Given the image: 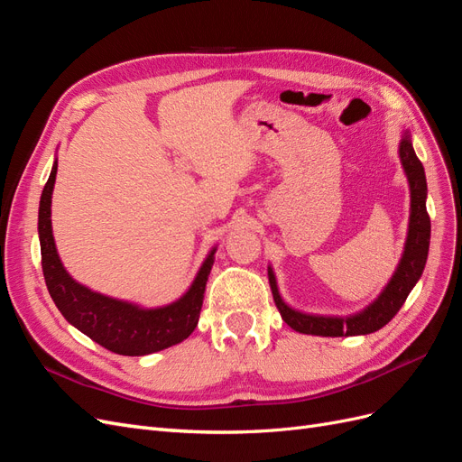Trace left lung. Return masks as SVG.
<instances>
[{
  "instance_id": "left-lung-1",
  "label": "left lung",
  "mask_w": 462,
  "mask_h": 462,
  "mask_svg": "<svg viewBox=\"0 0 462 462\" xmlns=\"http://www.w3.org/2000/svg\"><path fill=\"white\" fill-rule=\"evenodd\" d=\"M401 163L407 173L409 185H411V223H409V236L404 243V253L397 265V272L391 277V282L383 289V292L377 297L366 310L355 314L351 318H329V316H312L302 314L289 309L279 297L275 275L272 268L268 270L270 275V287L273 292L275 306L282 312L285 324L291 326L299 333L309 335H321V337H343V335H366L374 333L385 324H389L393 316L401 310V306L407 300L409 292L420 279L424 265L428 260V248H430V216L426 209V175L422 162L416 158L411 136L404 134L401 146H399Z\"/></svg>"
}]
</instances>
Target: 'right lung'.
I'll return each mask as SVG.
<instances>
[{"instance_id": "right-lung-1", "label": "right lung", "mask_w": 462, "mask_h": 462, "mask_svg": "<svg viewBox=\"0 0 462 462\" xmlns=\"http://www.w3.org/2000/svg\"><path fill=\"white\" fill-rule=\"evenodd\" d=\"M55 173H58V162H53L48 183L42 190L38 235L46 287L63 318L107 351L125 356L158 353L187 339L199 324L206 282L214 265L216 248L204 260L197 279L185 295L177 302L163 306V309L144 310L134 304L94 292L88 287L77 283L65 272L58 250H55L51 235V192Z\"/></svg>"}]
</instances>
